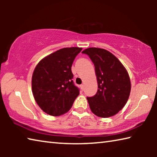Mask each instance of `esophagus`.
Returning a JSON list of instances; mask_svg holds the SVG:
<instances>
[{
  "label": "esophagus",
  "instance_id": "34e87169",
  "mask_svg": "<svg viewBox=\"0 0 157 157\" xmlns=\"http://www.w3.org/2000/svg\"><path fill=\"white\" fill-rule=\"evenodd\" d=\"M79 86H80V88L82 89V91H83V90L84 89V84H81Z\"/></svg>",
  "mask_w": 157,
  "mask_h": 157
}]
</instances>
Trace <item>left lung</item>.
Instances as JSON below:
<instances>
[{
  "mask_svg": "<svg viewBox=\"0 0 157 157\" xmlns=\"http://www.w3.org/2000/svg\"><path fill=\"white\" fill-rule=\"evenodd\" d=\"M82 53L88 55L94 64L98 82L96 94L86 98L90 109L101 118L116 115L125 105L131 91L126 69L113 54L105 49L89 48Z\"/></svg>",
  "mask_w": 157,
  "mask_h": 157,
  "instance_id": "8db88e82",
  "label": "left lung"
}]
</instances>
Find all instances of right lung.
<instances>
[{"label":"right lung","mask_w":157,"mask_h":157,"mask_svg":"<svg viewBox=\"0 0 157 157\" xmlns=\"http://www.w3.org/2000/svg\"><path fill=\"white\" fill-rule=\"evenodd\" d=\"M82 48H64L42 59L34 69L32 89L34 99L45 113L53 116L65 113L79 94L71 66Z\"/></svg>","instance_id":"add662e5"}]
</instances>
